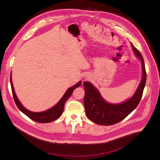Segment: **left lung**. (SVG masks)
<instances>
[{"mask_svg": "<svg viewBox=\"0 0 160 160\" xmlns=\"http://www.w3.org/2000/svg\"><path fill=\"white\" fill-rule=\"evenodd\" d=\"M135 55L141 60L142 77L137 90L132 98L118 104L110 103L101 95L99 91L90 82L85 81L84 105L86 115L92 122L101 125H111L125 119L137 108L142 97L146 82L144 61L140 52L131 43Z\"/></svg>", "mask_w": 160, "mask_h": 160, "instance_id": "8db88e82", "label": "left lung"}]
</instances>
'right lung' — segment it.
<instances>
[{
    "instance_id": "add662e5",
    "label": "right lung",
    "mask_w": 160,
    "mask_h": 160,
    "mask_svg": "<svg viewBox=\"0 0 160 160\" xmlns=\"http://www.w3.org/2000/svg\"><path fill=\"white\" fill-rule=\"evenodd\" d=\"M10 81L13 98L18 109L22 111L24 114H25L27 116H28L30 119L38 123H49L59 118L62 115V112H63V109L66 101L70 98L74 89H76L77 88H79L81 85V81H79L78 83L75 84V85L71 87L70 88H69L66 91L65 94L62 96V98L60 99L59 102H58L55 106H53L52 108L46 111H41V112H32V111H31L25 108H24V106L21 104V103L19 101L18 99L17 98V96L15 93V92H14V89L13 88L11 78V72Z\"/></svg>"
}]
</instances>
